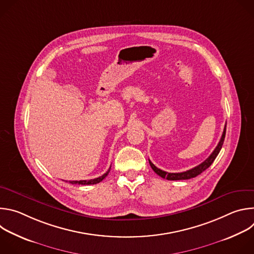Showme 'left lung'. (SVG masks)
Here are the masks:
<instances>
[{
    "label": "left lung",
    "mask_w": 254,
    "mask_h": 254,
    "mask_svg": "<svg viewBox=\"0 0 254 254\" xmlns=\"http://www.w3.org/2000/svg\"><path fill=\"white\" fill-rule=\"evenodd\" d=\"M225 133H226V126L224 127V130H223V133H222V136L218 142V144H217V147L215 148V150L213 151V153L203 162L201 163L200 165H198L197 167L191 169V170H188L186 172H182V173H168V172H165L161 169H158L150 160H149V163L152 167V169L154 170V172L156 174H158L160 177L164 178V179H167V180H171V181H177V180H188V179H192V178H195L197 177L198 175H200L201 173H203L205 170H207L211 165L212 163L214 162V160L216 159V157L218 156L222 146H223V142H224V138H225Z\"/></svg>",
    "instance_id": "obj_1"
}]
</instances>
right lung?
<instances>
[{
  "mask_svg": "<svg viewBox=\"0 0 254 254\" xmlns=\"http://www.w3.org/2000/svg\"><path fill=\"white\" fill-rule=\"evenodd\" d=\"M111 172V168L107 170L106 173H104L102 176L95 178V179H91V180H81V181H69V183L71 184H78V185H93V184H97L108 175V173Z\"/></svg>",
  "mask_w": 254,
  "mask_h": 254,
  "instance_id": "add662e5",
  "label": "right lung"
}]
</instances>
